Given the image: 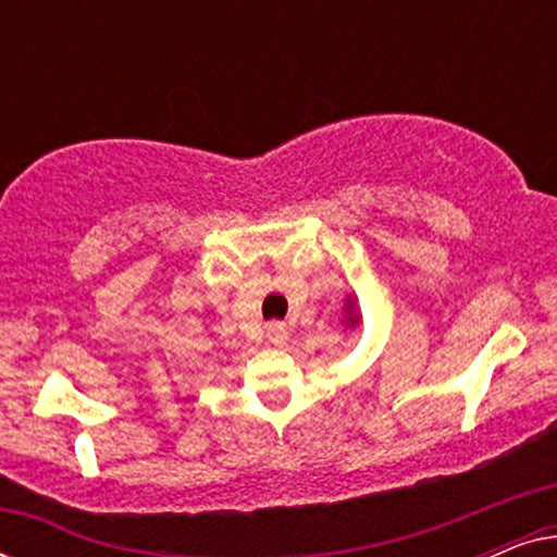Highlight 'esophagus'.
Instances as JSON below:
<instances>
[{
    "label": "esophagus",
    "instance_id": "34e87169",
    "mask_svg": "<svg viewBox=\"0 0 557 557\" xmlns=\"http://www.w3.org/2000/svg\"><path fill=\"white\" fill-rule=\"evenodd\" d=\"M265 337H269L271 345L281 347L288 339V332H286V326L281 324V322H271V324H265Z\"/></svg>",
    "mask_w": 557,
    "mask_h": 557
}]
</instances>
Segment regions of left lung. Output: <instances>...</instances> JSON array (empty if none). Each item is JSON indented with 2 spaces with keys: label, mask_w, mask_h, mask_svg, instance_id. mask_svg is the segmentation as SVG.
Returning a JSON list of instances; mask_svg holds the SVG:
<instances>
[{
  "label": "left lung",
  "mask_w": 557,
  "mask_h": 557,
  "mask_svg": "<svg viewBox=\"0 0 557 557\" xmlns=\"http://www.w3.org/2000/svg\"><path fill=\"white\" fill-rule=\"evenodd\" d=\"M345 322H347V326H355L357 322H360V317L355 314V301H352V299H347V309H345Z\"/></svg>",
  "instance_id": "8db88e82"
}]
</instances>
